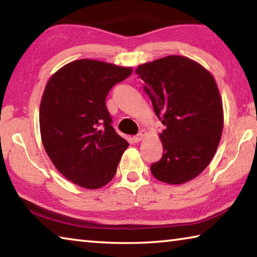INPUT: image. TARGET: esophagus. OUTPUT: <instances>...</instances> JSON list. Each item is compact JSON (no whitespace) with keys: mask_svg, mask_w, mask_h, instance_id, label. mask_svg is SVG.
<instances>
[{"mask_svg":"<svg viewBox=\"0 0 257 257\" xmlns=\"http://www.w3.org/2000/svg\"><path fill=\"white\" fill-rule=\"evenodd\" d=\"M146 135H147V133L145 132V130H141V132H139V134L137 135V136H135V137H134V141L136 142V143H138V142H142L143 139L145 138Z\"/></svg>","mask_w":257,"mask_h":257,"instance_id":"34e87169","label":"esophagus"}]
</instances>
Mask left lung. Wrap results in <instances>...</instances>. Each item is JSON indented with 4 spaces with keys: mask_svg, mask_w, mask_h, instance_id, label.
<instances>
[{
    "mask_svg": "<svg viewBox=\"0 0 257 257\" xmlns=\"http://www.w3.org/2000/svg\"><path fill=\"white\" fill-rule=\"evenodd\" d=\"M135 72L167 127L159 135L163 155L152 164V175L170 185L193 180L210 164L222 135V98L214 77L181 55L139 64Z\"/></svg>",
    "mask_w": 257,
    "mask_h": 257,
    "instance_id": "obj_1",
    "label": "left lung"
}]
</instances>
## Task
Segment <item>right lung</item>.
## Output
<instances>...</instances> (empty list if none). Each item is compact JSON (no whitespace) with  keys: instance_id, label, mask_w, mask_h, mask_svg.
I'll list each match as a JSON object with an SVG mask.
<instances>
[{"instance_id":"add662e5","label":"right lung","mask_w":257,"mask_h":257,"mask_svg":"<svg viewBox=\"0 0 257 257\" xmlns=\"http://www.w3.org/2000/svg\"><path fill=\"white\" fill-rule=\"evenodd\" d=\"M132 72L130 67L81 59L46 82L40 106L43 146L61 175L82 188L108 184L129 146L111 125L105 99Z\"/></svg>"}]
</instances>
